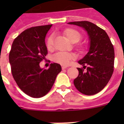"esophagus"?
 Returning a JSON list of instances; mask_svg holds the SVG:
<instances>
[{
  "label": "esophagus",
  "instance_id": "34e87169",
  "mask_svg": "<svg viewBox=\"0 0 124 124\" xmlns=\"http://www.w3.org/2000/svg\"><path fill=\"white\" fill-rule=\"evenodd\" d=\"M67 68V66H62V68L63 70H64V69H66Z\"/></svg>",
  "mask_w": 124,
  "mask_h": 124
}]
</instances>
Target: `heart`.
Here are the masks:
<instances>
[{
	"label": "heart",
	"instance_id": "b5f03b06",
	"mask_svg": "<svg viewBox=\"0 0 124 124\" xmlns=\"http://www.w3.org/2000/svg\"><path fill=\"white\" fill-rule=\"evenodd\" d=\"M64 34L67 38V39L71 42H77L80 40L81 34L78 31H76L74 28H67L64 31ZM53 46V35H50L49 36L47 41H46V47L48 50H51ZM75 54L69 52H57L52 57L53 61L56 62L58 64L67 66L72 60L75 58Z\"/></svg>",
	"mask_w": 124,
	"mask_h": 124
}]
</instances>
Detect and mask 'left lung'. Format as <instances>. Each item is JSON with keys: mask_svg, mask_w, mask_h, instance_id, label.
<instances>
[{"mask_svg": "<svg viewBox=\"0 0 124 124\" xmlns=\"http://www.w3.org/2000/svg\"><path fill=\"white\" fill-rule=\"evenodd\" d=\"M80 26L88 33L90 41L88 52L78 61L85 68H78L79 74L74 84L78 91L91 96L104 88L112 77L114 65V49L109 36L103 29L88 21L68 23Z\"/></svg>", "mask_w": 124, "mask_h": 124, "instance_id": "obj_1", "label": "left lung"}]
</instances>
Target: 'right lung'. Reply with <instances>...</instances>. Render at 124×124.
Segmentation results:
<instances>
[{"label": "right lung", "instance_id": "obj_1", "mask_svg": "<svg viewBox=\"0 0 124 124\" xmlns=\"http://www.w3.org/2000/svg\"><path fill=\"white\" fill-rule=\"evenodd\" d=\"M52 24L28 28L15 38L9 53L11 72L18 87L32 98L45 96L54 84L62 68L52 63L48 70L40 62L48 54L45 37Z\"/></svg>", "mask_w": 124, "mask_h": 124}]
</instances>
